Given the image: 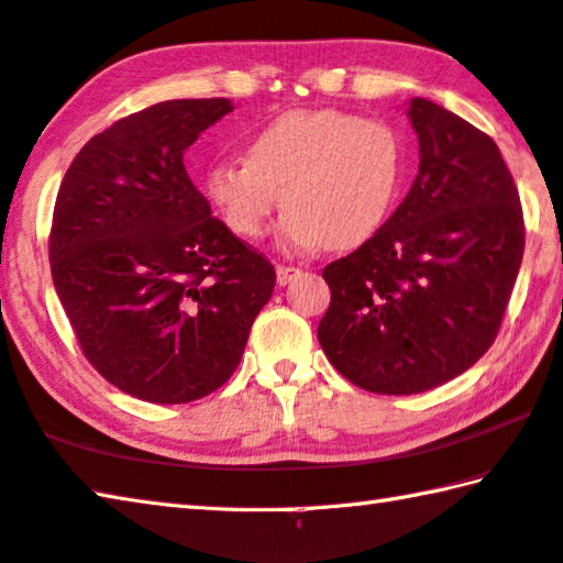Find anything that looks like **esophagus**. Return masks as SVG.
<instances>
[{
    "mask_svg": "<svg viewBox=\"0 0 563 563\" xmlns=\"http://www.w3.org/2000/svg\"><path fill=\"white\" fill-rule=\"evenodd\" d=\"M300 271L298 268H290V265H278L275 268V278H278V285H288L292 278H298Z\"/></svg>",
    "mask_w": 563,
    "mask_h": 563,
    "instance_id": "esophagus-1",
    "label": "esophagus"
}]
</instances>
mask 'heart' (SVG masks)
Masks as SVG:
<instances>
[{"mask_svg":"<svg viewBox=\"0 0 563 563\" xmlns=\"http://www.w3.org/2000/svg\"><path fill=\"white\" fill-rule=\"evenodd\" d=\"M405 148L385 121L335 109L285 111L245 141L243 161L208 168L206 196L225 225L258 241L285 208L288 251L367 243L393 213Z\"/></svg>","mask_w":563,"mask_h":563,"instance_id":"obj_1","label":"heart"}]
</instances>
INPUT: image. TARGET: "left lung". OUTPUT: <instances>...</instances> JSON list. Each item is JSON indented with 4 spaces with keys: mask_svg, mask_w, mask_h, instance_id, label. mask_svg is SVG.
<instances>
[{
    "mask_svg": "<svg viewBox=\"0 0 563 563\" xmlns=\"http://www.w3.org/2000/svg\"><path fill=\"white\" fill-rule=\"evenodd\" d=\"M419 141L412 188L385 225L330 263L318 325L352 385L417 395L470 369L497 338L523 255L517 186L494 141L427 99L407 103Z\"/></svg>",
    "mask_w": 563,
    "mask_h": 563,
    "instance_id": "8db88e82",
    "label": "left lung"
}]
</instances>
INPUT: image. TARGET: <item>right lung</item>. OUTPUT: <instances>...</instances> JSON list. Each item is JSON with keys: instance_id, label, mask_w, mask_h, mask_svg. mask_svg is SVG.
Here are the masks:
<instances>
[{"instance_id": "add662e5", "label": "right lung", "mask_w": 563, "mask_h": 563, "mask_svg": "<svg viewBox=\"0 0 563 563\" xmlns=\"http://www.w3.org/2000/svg\"><path fill=\"white\" fill-rule=\"evenodd\" d=\"M231 99L161 101L71 161L54 206L52 280L84 355L121 393L194 402L235 373L275 268L211 213L184 166Z\"/></svg>"}]
</instances>
